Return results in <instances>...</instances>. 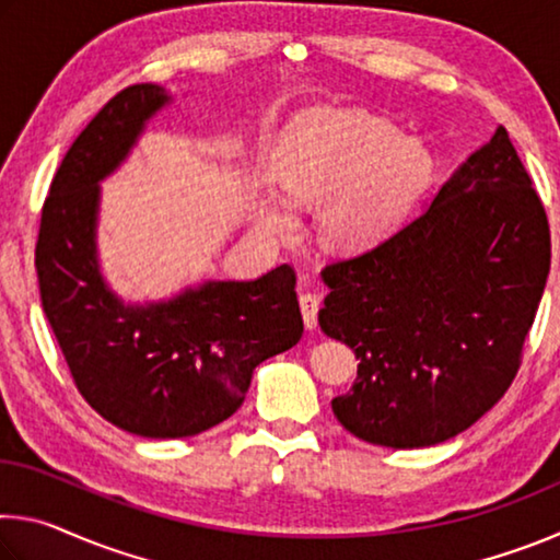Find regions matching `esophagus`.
<instances>
[{
  "label": "esophagus",
  "mask_w": 560,
  "mask_h": 560,
  "mask_svg": "<svg viewBox=\"0 0 560 560\" xmlns=\"http://www.w3.org/2000/svg\"><path fill=\"white\" fill-rule=\"evenodd\" d=\"M299 306L303 314V324L306 328H316L318 324V311H320V296L314 291H303L299 296Z\"/></svg>",
  "instance_id": "esophagus-1"
}]
</instances>
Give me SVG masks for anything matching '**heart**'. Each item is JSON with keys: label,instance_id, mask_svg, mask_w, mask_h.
Listing matches in <instances>:
<instances>
[{"label": "heart", "instance_id": "obj_1", "mask_svg": "<svg viewBox=\"0 0 560 560\" xmlns=\"http://www.w3.org/2000/svg\"><path fill=\"white\" fill-rule=\"evenodd\" d=\"M434 160L420 140L365 110L308 116L283 140L273 170L299 202H324L328 236L363 244L400 220L432 177ZM257 220L273 234H291L296 210L277 189H264Z\"/></svg>", "mask_w": 560, "mask_h": 560}]
</instances>
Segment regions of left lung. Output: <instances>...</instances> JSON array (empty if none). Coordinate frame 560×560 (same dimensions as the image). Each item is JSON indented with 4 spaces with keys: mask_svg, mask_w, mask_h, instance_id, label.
Wrapping results in <instances>:
<instances>
[{
    "mask_svg": "<svg viewBox=\"0 0 560 560\" xmlns=\"http://www.w3.org/2000/svg\"><path fill=\"white\" fill-rule=\"evenodd\" d=\"M548 269L546 207L499 128L420 214L324 269L320 330L360 360L338 422L393 450L467 430L514 383Z\"/></svg>",
    "mask_w": 560,
    "mask_h": 560,
    "instance_id": "8db88e82",
    "label": "left lung"
}]
</instances>
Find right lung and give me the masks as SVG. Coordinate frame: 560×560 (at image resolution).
Wrapping results in <instances>:
<instances>
[{"instance_id":"right-lung-1","label":"right lung","mask_w":560,"mask_h":560,"mask_svg":"<svg viewBox=\"0 0 560 560\" xmlns=\"http://www.w3.org/2000/svg\"><path fill=\"white\" fill-rule=\"evenodd\" d=\"M155 83L118 91L73 140L51 179L36 236V277L66 365L93 410L153 440L192 438L232 417L261 360L303 334L296 271L207 281L155 306H122L96 264L98 179L165 106Z\"/></svg>"}]
</instances>
